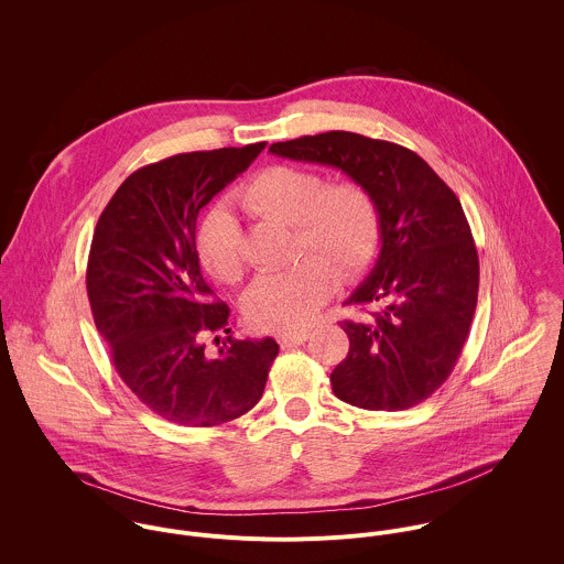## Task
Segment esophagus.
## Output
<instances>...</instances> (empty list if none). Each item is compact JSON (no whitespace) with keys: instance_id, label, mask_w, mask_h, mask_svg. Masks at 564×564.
Masks as SVG:
<instances>
[{"instance_id":"esophagus-1","label":"esophagus","mask_w":564,"mask_h":564,"mask_svg":"<svg viewBox=\"0 0 564 564\" xmlns=\"http://www.w3.org/2000/svg\"><path fill=\"white\" fill-rule=\"evenodd\" d=\"M308 332H282L278 334V343L282 347H291V345H300V343H306L308 340Z\"/></svg>"}]
</instances>
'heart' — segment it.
Instances as JSON below:
<instances>
[{
    "instance_id": "b5f03b06",
    "label": "heart",
    "mask_w": 564,
    "mask_h": 564,
    "mask_svg": "<svg viewBox=\"0 0 564 564\" xmlns=\"http://www.w3.org/2000/svg\"><path fill=\"white\" fill-rule=\"evenodd\" d=\"M242 210L260 221L293 228V267L262 275L242 300L247 322L258 329H297L311 322L338 280L367 269L380 239V210L358 180L327 182L322 173L273 164L239 193ZM202 267L219 282L237 284L245 273V242L235 217L221 208L208 213L197 230ZM307 258L304 259L303 256Z\"/></svg>"
}]
</instances>
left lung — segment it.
Segmentation results:
<instances>
[{
	"instance_id": "8db88e82",
	"label": "left lung",
	"mask_w": 564,
	"mask_h": 564,
	"mask_svg": "<svg viewBox=\"0 0 564 564\" xmlns=\"http://www.w3.org/2000/svg\"><path fill=\"white\" fill-rule=\"evenodd\" d=\"M269 152L345 171L380 210V258L347 300L380 311L338 323L349 351L329 376L334 395L389 412L427 400L454 371L478 304L480 260L456 193L408 148L354 132L273 143Z\"/></svg>"
}]
</instances>
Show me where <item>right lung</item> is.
I'll list each match as a JSON object with an SVG mask.
<instances>
[{
  "instance_id": "right-lung-1",
  "label": "right lung",
  "mask_w": 564,
  "mask_h": 564,
  "mask_svg": "<svg viewBox=\"0 0 564 564\" xmlns=\"http://www.w3.org/2000/svg\"><path fill=\"white\" fill-rule=\"evenodd\" d=\"M267 143L191 152L137 169L117 188L88 251L86 293L119 378L162 419L213 427L262 398L280 351L273 338H206L230 332V308L215 300L195 249L199 210ZM219 345V336H215Z\"/></svg>"
}]
</instances>
